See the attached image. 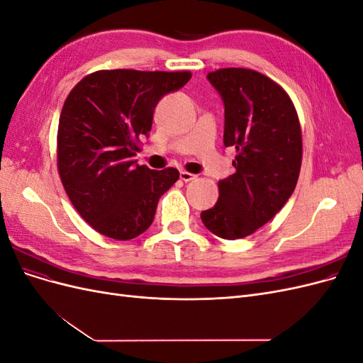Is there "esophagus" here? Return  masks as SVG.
Segmentation results:
<instances>
[{
  "label": "esophagus",
  "instance_id": "esophagus-1",
  "mask_svg": "<svg viewBox=\"0 0 363 363\" xmlns=\"http://www.w3.org/2000/svg\"><path fill=\"white\" fill-rule=\"evenodd\" d=\"M194 179H195L194 174H191V172H188V171H180V180H183V182H191V180H194Z\"/></svg>",
  "mask_w": 363,
  "mask_h": 363
}]
</instances>
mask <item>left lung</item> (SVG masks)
Here are the masks:
<instances>
[{
    "label": "left lung",
    "instance_id": "1",
    "mask_svg": "<svg viewBox=\"0 0 363 363\" xmlns=\"http://www.w3.org/2000/svg\"><path fill=\"white\" fill-rule=\"evenodd\" d=\"M224 103V145L236 148L235 172L218 182L219 196L201 221L235 240L265 225L286 204L301 168V128L288 94L245 68L207 74Z\"/></svg>",
    "mask_w": 363,
    "mask_h": 363
}]
</instances>
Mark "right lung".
<instances>
[{
	"label": "right lung",
	"mask_w": 363,
	"mask_h": 363,
	"mask_svg": "<svg viewBox=\"0 0 363 363\" xmlns=\"http://www.w3.org/2000/svg\"><path fill=\"white\" fill-rule=\"evenodd\" d=\"M191 72L98 71L77 83L63 104L57 168L72 206L98 233L118 240L151 225L160 196L179 171L139 167L136 151L150 136L164 95L182 89Z\"/></svg>",
	"instance_id": "obj_1"
}]
</instances>
